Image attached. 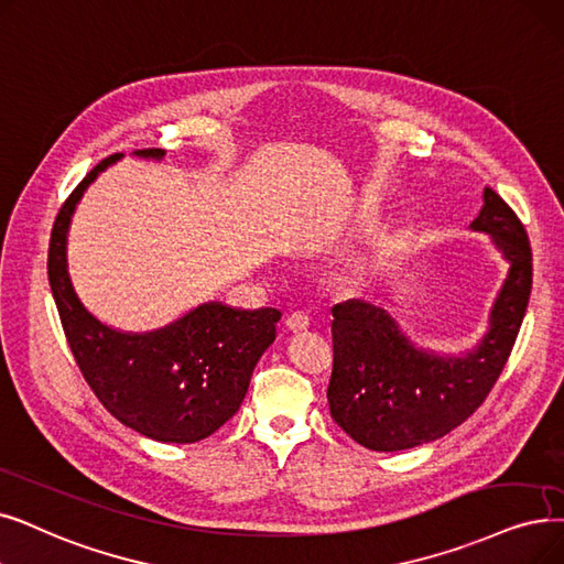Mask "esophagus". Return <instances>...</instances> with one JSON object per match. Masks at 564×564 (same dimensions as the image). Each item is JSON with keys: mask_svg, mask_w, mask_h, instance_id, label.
Instances as JSON below:
<instances>
[{"mask_svg": "<svg viewBox=\"0 0 564 564\" xmlns=\"http://www.w3.org/2000/svg\"><path fill=\"white\" fill-rule=\"evenodd\" d=\"M308 325H311V321H308V315L304 313V311H295V313H290L288 315V321H285V327L290 329V332H304V329H308Z\"/></svg>", "mask_w": 564, "mask_h": 564, "instance_id": "obj_1", "label": "esophagus"}]
</instances>
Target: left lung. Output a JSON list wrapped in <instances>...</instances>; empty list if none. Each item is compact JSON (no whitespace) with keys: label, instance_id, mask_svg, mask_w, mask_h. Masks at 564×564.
<instances>
[{"label":"left lung","instance_id":"obj_1","mask_svg":"<svg viewBox=\"0 0 564 564\" xmlns=\"http://www.w3.org/2000/svg\"><path fill=\"white\" fill-rule=\"evenodd\" d=\"M470 230L491 237L509 264L488 329L473 350L449 355L414 346L371 302L346 300L332 308L329 412L366 449L401 452L447 435L484 403L505 369L530 300V243L519 216L494 188H484Z\"/></svg>","mask_w":564,"mask_h":564}]
</instances>
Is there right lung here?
<instances>
[{"mask_svg": "<svg viewBox=\"0 0 564 564\" xmlns=\"http://www.w3.org/2000/svg\"><path fill=\"white\" fill-rule=\"evenodd\" d=\"M121 156L96 165L62 205L47 251V279L70 352L108 412L159 443H198L239 410L258 359L276 338L281 311L205 302L152 332H121L101 323L73 288L68 228L87 186ZM133 156L161 161L165 152L142 150Z\"/></svg>", "mask_w": 564, "mask_h": 564, "instance_id": "obj_1", "label": "right lung"}]
</instances>
